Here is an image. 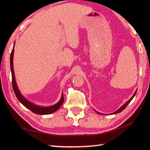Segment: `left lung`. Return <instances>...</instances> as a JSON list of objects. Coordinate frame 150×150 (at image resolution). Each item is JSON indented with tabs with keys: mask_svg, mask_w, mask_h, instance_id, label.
Returning <instances> with one entry per match:
<instances>
[{
	"mask_svg": "<svg viewBox=\"0 0 150 150\" xmlns=\"http://www.w3.org/2000/svg\"><path fill=\"white\" fill-rule=\"evenodd\" d=\"M136 92H137V91H136V92H135V93H134V95L132 96V98H130V100H129L128 101V102H126L125 104H124V105L122 106V107H120V108H119L118 109V110H116V112H114V113H112V114H116V113H119V112H122V111L123 110H124V108H125L126 107V106H127V105H128V104L129 103H130V101L132 100V98H134V96H135V95H136ZM97 113H98V112H97ZM98 114H100V113H98Z\"/></svg>",
	"mask_w": 150,
	"mask_h": 150,
	"instance_id": "8db88e82",
	"label": "left lung"
}]
</instances>
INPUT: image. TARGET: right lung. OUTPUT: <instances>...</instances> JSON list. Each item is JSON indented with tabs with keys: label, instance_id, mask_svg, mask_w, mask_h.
Here are the masks:
<instances>
[{
	"label": "right lung",
	"instance_id": "1",
	"mask_svg": "<svg viewBox=\"0 0 150 150\" xmlns=\"http://www.w3.org/2000/svg\"><path fill=\"white\" fill-rule=\"evenodd\" d=\"M14 49L12 50L11 54V72H12V87H13L14 92L16 95V97L20 103H21L22 105L24 106H26L29 110H31L32 112L35 114H38V115H49V114L53 113L57 110L58 109L60 108V106H62L63 103L64 102V98H63V95L62 96V98H61L60 100L58 102L57 104L50 106H47V107H44V106H39L34 105L32 103H30V101L26 99L23 96L21 95V93H20L18 88L17 87L16 81H15V77H14V69H13V55H14Z\"/></svg>",
	"mask_w": 150,
	"mask_h": 150
}]
</instances>
